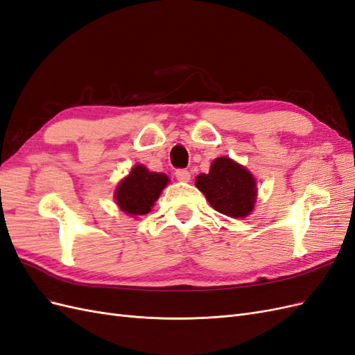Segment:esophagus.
<instances>
[{
  "label": "esophagus",
  "mask_w": 355,
  "mask_h": 355,
  "mask_svg": "<svg viewBox=\"0 0 355 355\" xmlns=\"http://www.w3.org/2000/svg\"><path fill=\"white\" fill-rule=\"evenodd\" d=\"M175 176H176V179L180 180V182H189V179H191V173H189L188 170H185V168L176 170V171H175Z\"/></svg>",
  "instance_id": "esophagus-1"
}]
</instances>
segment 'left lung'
<instances>
[{
    "label": "left lung",
    "instance_id": "left-lung-1",
    "mask_svg": "<svg viewBox=\"0 0 355 355\" xmlns=\"http://www.w3.org/2000/svg\"><path fill=\"white\" fill-rule=\"evenodd\" d=\"M196 187L214 210L230 218H245L253 211L257 196L256 179L228 157L214 159L207 175L197 176Z\"/></svg>",
    "mask_w": 355,
    "mask_h": 355
}]
</instances>
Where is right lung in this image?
I'll return each mask as SVG.
<instances>
[{
  "label": "right lung",
  "instance_id": "right-lung-1",
  "mask_svg": "<svg viewBox=\"0 0 355 355\" xmlns=\"http://www.w3.org/2000/svg\"><path fill=\"white\" fill-rule=\"evenodd\" d=\"M167 184L168 178L166 175L154 173L145 166L136 164L128 176L116 187L115 201L128 216L146 214L151 211V207Z\"/></svg>",
  "mask_w": 355,
  "mask_h": 355
}]
</instances>
